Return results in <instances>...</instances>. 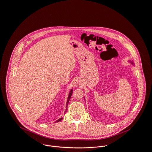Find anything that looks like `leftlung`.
I'll return each mask as SVG.
<instances>
[{"label": "left lung", "mask_w": 152, "mask_h": 152, "mask_svg": "<svg viewBox=\"0 0 152 152\" xmlns=\"http://www.w3.org/2000/svg\"><path fill=\"white\" fill-rule=\"evenodd\" d=\"M129 63H131L132 64H133H133H134V63H133L132 61H130H130H129Z\"/></svg>", "instance_id": "obj_1"}]
</instances>
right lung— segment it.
Returning a JSON list of instances; mask_svg holds the SVG:
<instances>
[{
    "label": "right lung",
    "instance_id": "obj_1",
    "mask_svg": "<svg viewBox=\"0 0 152 152\" xmlns=\"http://www.w3.org/2000/svg\"><path fill=\"white\" fill-rule=\"evenodd\" d=\"M73 91V89H72L70 91L69 94V95H68V97L67 102H66V109H65V113L66 112V110H67V107H68V102H69V100H70V98H71V96H72V94ZM62 119H63V118H62V117H61V118H59L58 120L56 121V123H58V122L60 121Z\"/></svg>",
    "mask_w": 152,
    "mask_h": 152
}]
</instances>
